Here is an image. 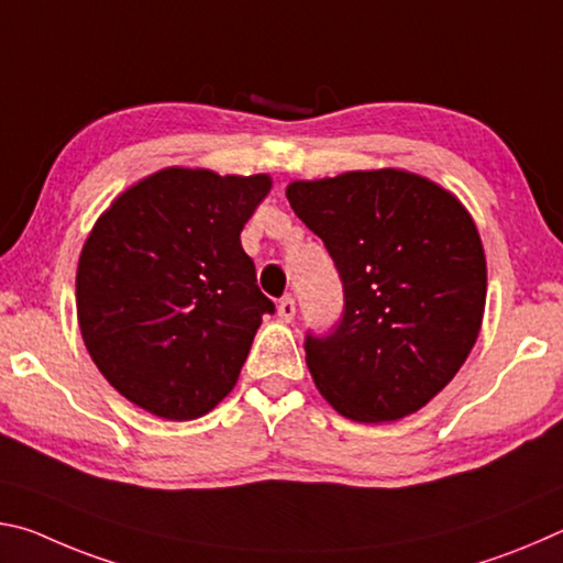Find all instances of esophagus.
<instances>
[{"mask_svg":"<svg viewBox=\"0 0 563 563\" xmlns=\"http://www.w3.org/2000/svg\"><path fill=\"white\" fill-rule=\"evenodd\" d=\"M278 316L283 322H292L295 318V300L290 295H285V298L278 302Z\"/></svg>","mask_w":563,"mask_h":563,"instance_id":"esophagus-1","label":"esophagus"}]
</instances>
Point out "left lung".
Returning a JSON list of instances; mask_svg holds the SVG:
<instances>
[{"instance_id": "left-lung-1", "label": "left lung", "mask_w": 563, "mask_h": 563, "mask_svg": "<svg viewBox=\"0 0 563 563\" xmlns=\"http://www.w3.org/2000/svg\"><path fill=\"white\" fill-rule=\"evenodd\" d=\"M295 216L335 261L345 310L305 338L316 387L352 422H393L450 385L482 330L487 258L472 216L402 168L292 180Z\"/></svg>"}]
</instances>
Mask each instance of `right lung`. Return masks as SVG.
Instances as JSON below:
<instances>
[{
    "instance_id": "obj_1",
    "label": "right lung",
    "mask_w": 563,
    "mask_h": 563,
    "mask_svg": "<svg viewBox=\"0 0 563 563\" xmlns=\"http://www.w3.org/2000/svg\"><path fill=\"white\" fill-rule=\"evenodd\" d=\"M273 180L161 168L93 223L76 268L84 345L109 385L186 422L231 393L273 300L241 231Z\"/></svg>"
}]
</instances>
